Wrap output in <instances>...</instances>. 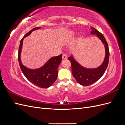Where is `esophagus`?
Returning a JSON list of instances; mask_svg holds the SVG:
<instances>
[{"mask_svg": "<svg viewBox=\"0 0 125 125\" xmlns=\"http://www.w3.org/2000/svg\"><path fill=\"white\" fill-rule=\"evenodd\" d=\"M67 58H68V56H67V55L66 54L64 53V54H62V59H67Z\"/></svg>", "mask_w": 125, "mask_h": 125, "instance_id": "obj_1", "label": "esophagus"}]
</instances>
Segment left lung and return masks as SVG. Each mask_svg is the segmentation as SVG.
<instances>
[{
    "label": "left lung",
    "instance_id": "1",
    "mask_svg": "<svg viewBox=\"0 0 125 125\" xmlns=\"http://www.w3.org/2000/svg\"><path fill=\"white\" fill-rule=\"evenodd\" d=\"M91 29L92 31L91 34H96L104 44L105 57L102 65L95 69H86L79 65L73 58V56L68 58V60L71 62L72 74L73 77L79 84L83 86L90 85L99 80L105 73L109 62V51L107 41L103 35L96 29L93 27H91Z\"/></svg>",
    "mask_w": 125,
    "mask_h": 125
}]
</instances>
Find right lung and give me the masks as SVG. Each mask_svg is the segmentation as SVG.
<instances>
[{
  "mask_svg": "<svg viewBox=\"0 0 125 125\" xmlns=\"http://www.w3.org/2000/svg\"><path fill=\"white\" fill-rule=\"evenodd\" d=\"M40 27L34 28L28 32L20 41L18 52V61L21 71L28 80L34 85L42 88H47L51 86L56 80L58 75L57 68L62 60V54L53 57L45 64L44 66L37 69H30L22 65L20 54L23 41L24 37L29 35L31 32Z\"/></svg>",
  "mask_w": 125,
  "mask_h": 125,
  "instance_id": "1",
  "label": "right lung"
}]
</instances>
